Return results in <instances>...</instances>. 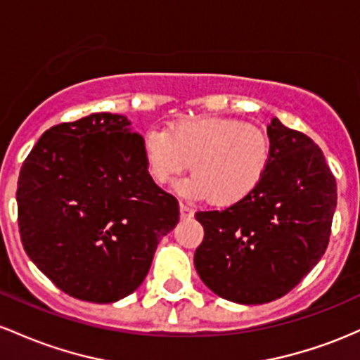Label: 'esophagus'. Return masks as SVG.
Instances as JSON below:
<instances>
[{
    "instance_id": "obj_1",
    "label": "esophagus",
    "mask_w": 360,
    "mask_h": 360,
    "mask_svg": "<svg viewBox=\"0 0 360 360\" xmlns=\"http://www.w3.org/2000/svg\"><path fill=\"white\" fill-rule=\"evenodd\" d=\"M180 216H181V219H191V217L193 216V209L191 207V205H187V204H184V202H181V204H180Z\"/></svg>"
}]
</instances>
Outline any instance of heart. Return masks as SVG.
<instances>
[{
	"instance_id": "obj_1",
	"label": "heart",
	"mask_w": 360,
	"mask_h": 360,
	"mask_svg": "<svg viewBox=\"0 0 360 360\" xmlns=\"http://www.w3.org/2000/svg\"><path fill=\"white\" fill-rule=\"evenodd\" d=\"M151 179L172 181L191 167L193 175L180 184L191 197H209L216 205L248 199L267 175L272 156L269 136L236 119L195 117L167 129L151 127L143 137Z\"/></svg>"
}]
</instances>
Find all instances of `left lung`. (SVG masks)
<instances>
[{"instance_id":"8db88e82","label":"left lung","mask_w":360,"mask_h":360,"mask_svg":"<svg viewBox=\"0 0 360 360\" xmlns=\"http://www.w3.org/2000/svg\"><path fill=\"white\" fill-rule=\"evenodd\" d=\"M267 175L243 202L195 212L193 264L223 300L264 304L296 288L328 246L337 181L314 141L272 119Z\"/></svg>"}]
</instances>
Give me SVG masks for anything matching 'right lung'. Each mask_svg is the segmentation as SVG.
Wrapping results in <instances>:
<instances>
[{
    "mask_svg": "<svg viewBox=\"0 0 360 360\" xmlns=\"http://www.w3.org/2000/svg\"><path fill=\"white\" fill-rule=\"evenodd\" d=\"M129 126L107 112L58 124L20 169L23 248L76 300L114 302L134 292L180 219L179 200L151 179L143 136Z\"/></svg>",
    "mask_w": 360,
    "mask_h": 360,
    "instance_id": "1",
    "label": "right lung"
}]
</instances>
